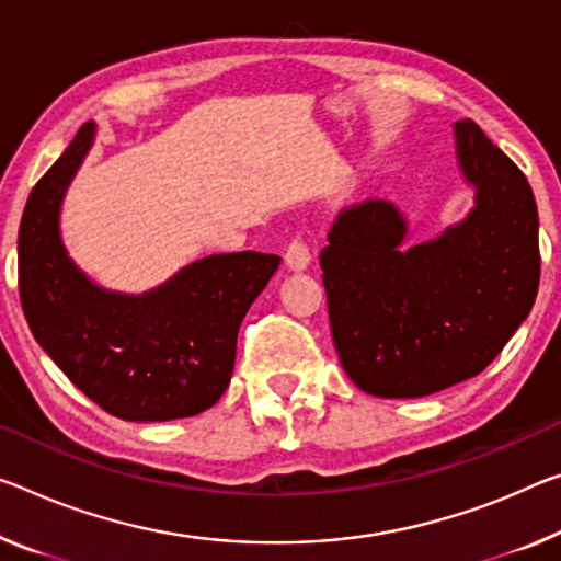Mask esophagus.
Masks as SVG:
<instances>
[{"label": "esophagus", "instance_id": "esophagus-1", "mask_svg": "<svg viewBox=\"0 0 561 561\" xmlns=\"http://www.w3.org/2000/svg\"><path fill=\"white\" fill-rule=\"evenodd\" d=\"M286 265L290 271H306L310 265V248L304 238L290 240L286 248Z\"/></svg>", "mask_w": 561, "mask_h": 561}]
</instances>
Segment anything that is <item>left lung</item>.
I'll list each match as a JSON object with an SVG mask.
<instances>
[{
  "label": "left lung",
  "mask_w": 561,
  "mask_h": 561,
  "mask_svg": "<svg viewBox=\"0 0 561 561\" xmlns=\"http://www.w3.org/2000/svg\"><path fill=\"white\" fill-rule=\"evenodd\" d=\"M456 160L477 187L471 213L409 245L389 201L341 210L321 251L341 366L360 391L419 399L484 370L539 290V218L524 172L471 119L454 125Z\"/></svg>",
  "instance_id": "left-lung-1"
}]
</instances>
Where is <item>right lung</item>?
<instances>
[{
  "instance_id": "obj_1",
  "label": "right lung",
  "mask_w": 561,
  "mask_h": 561,
  "mask_svg": "<svg viewBox=\"0 0 561 561\" xmlns=\"http://www.w3.org/2000/svg\"><path fill=\"white\" fill-rule=\"evenodd\" d=\"M92 140L94 123H84L24 205L16 248L24 318L62 374L112 416H195L226 393L240 323L280 257L218 253L142 296L100 288L59 236L62 197Z\"/></svg>"
}]
</instances>
